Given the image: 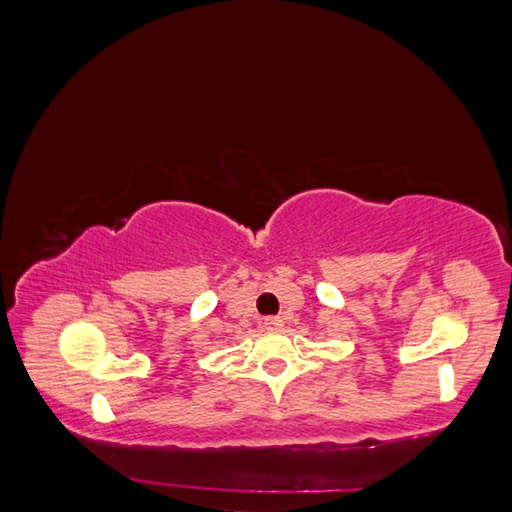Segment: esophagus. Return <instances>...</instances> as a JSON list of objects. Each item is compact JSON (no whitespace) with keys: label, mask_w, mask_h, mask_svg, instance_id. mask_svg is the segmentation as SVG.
<instances>
[{"label":"esophagus","mask_w":512,"mask_h":512,"mask_svg":"<svg viewBox=\"0 0 512 512\" xmlns=\"http://www.w3.org/2000/svg\"><path fill=\"white\" fill-rule=\"evenodd\" d=\"M264 328L266 330H279L284 324H282V317H264Z\"/></svg>","instance_id":"1"}]
</instances>
